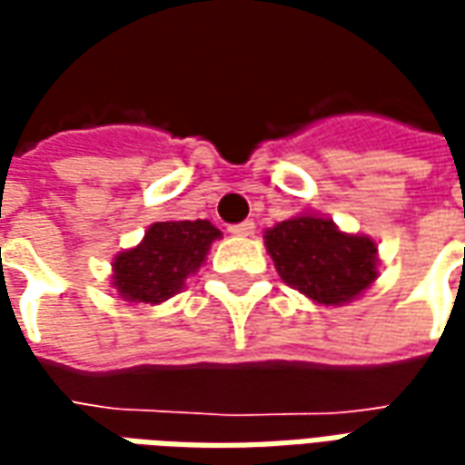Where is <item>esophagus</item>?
<instances>
[{
	"instance_id": "esophagus-1",
	"label": "esophagus",
	"mask_w": 465,
	"mask_h": 465,
	"mask_svg": "<svg viewBox=\"0 0 465 465\" xmlns=\"http://www.w3.org/2000/svg\"><path fill=\"white\" fill-rule=\"evenodd\" d=\"M229 232H232L233 236H252V233H253V222L233 223V226H229Z\"/></svg>"
}]
</instances>
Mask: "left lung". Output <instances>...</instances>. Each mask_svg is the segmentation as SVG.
Listing matches in <instances>:
<instances>
[{
    "label": "left lung",
    "instance_id": "1",
    "mask_svg": "<svg viewBox=\"0 0 465 465\" xmlns=\"http://www.w3.org/2000/svg\"><path fill=\"white\" fill-rule=\"evenodd\" d=\"M283 282L316 303L341 306L376 282V243L336 229L331 219L296 216L266 232Z\"/></svg>",
    "mask_w": 465,
    "mask_h": 465
}]
</instances>
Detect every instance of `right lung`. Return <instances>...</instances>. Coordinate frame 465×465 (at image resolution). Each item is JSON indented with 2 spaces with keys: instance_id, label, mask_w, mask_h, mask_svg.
<instances>
[{
  "instance_id": "1",
  "label": "right lung",
  "mask_w": 465,
  "mask_h": 465,
  "mask_svg": "<svg viewBox=\"0 0 465 465\" xmlns=\"http://www.w3.org/2000/svg\"><path fill=\"white\" fill-rule=\"evenodd\" d=\"M222 232L203 219L159 222L149 226L139 246L114 259V286L126 302L162 303L172 299L206 259Z\"/></svg>"
}]
</instances>
